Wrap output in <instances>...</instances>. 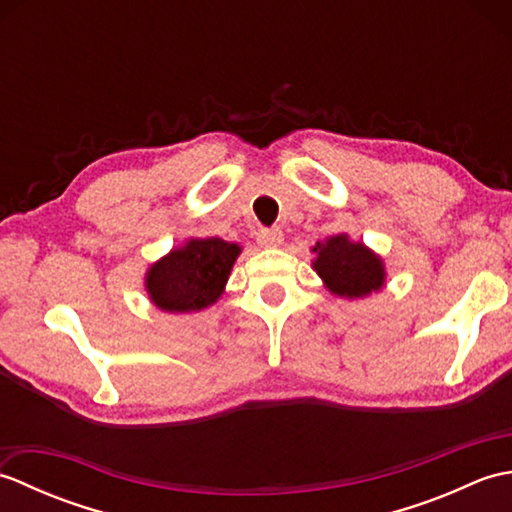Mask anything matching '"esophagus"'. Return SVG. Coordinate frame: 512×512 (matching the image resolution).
Here are the masks:
<instances>
[{"mask_svg":"<svg viewBox=\"0 0 512 512\" xmlns=\"http://www.w3.org/2000/svg\"><path fill=\"white\" fill-rule=\"evenodd\" d=\"M257 242L264 248H277L284 242V233H281V228H262L257 233Z\"/></svg>","mask_w":512,"mask_h":512,"instance_id":"esophagus-1","label":"esophagus"}]
</instances>
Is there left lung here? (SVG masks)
<instances>
[{"label": "left lung", "instance_id": "8db88e82", "mask_svg": "<svg viewBox=\"0 0 512 512\" xmlns=\"http://www.w3.org/2000/svg\"><path fill=\"white\" fill-rule=\"evenodd\" d=\"M317 253L312 268L332 295L361 299L385 286V264L363 242H350L347 235H332L312 248Z\"/></svg>", "mask_w": 512, "mask_h": 512}]
</instances>
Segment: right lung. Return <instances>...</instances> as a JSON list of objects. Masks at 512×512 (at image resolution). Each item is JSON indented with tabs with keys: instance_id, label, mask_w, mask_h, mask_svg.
<instances>
[{
	"instance_id": "add662e5",
	"label": "right lung",
	"mask_w": 512,
	"mask_h": 512,
	"mask_svg": "<svg viewBox=\"0 0 512 512\" xmlns=\"http://www.w3.org/2000/svg\"><path fill=\"white\" fill-rule=\"evenodd\" d=\"M239 253L242 248L220 237L189 239L147 270V295L165 312L209 308L224 292Z\"/></svg>"
}]
</instances>
